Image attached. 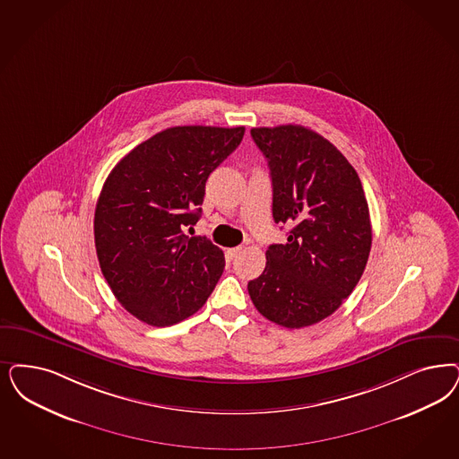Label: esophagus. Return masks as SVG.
<instances>
[{"mask_svg":"<svg viewBox=\"0 0 459 459\" xmlns=\"http://www.w3.org/2000/svg\"><path fill=\"white\" fill-rule=\"evenodd\" d=\"M240 253H242V247H232V249H227V257H229V259H234V257H238Z\"/></svg>","mask_w":459,"mask_h":459,"instance_id":"obj_1","label":"esophagus"}]
</instances>
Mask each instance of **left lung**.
<instances>
[{
    "label": "left lung",
    "mask_w": 459,
    "mask_h": 459,
    "mask_svg": "<svg viewBox=\"0 0 459 459\" xmlns=\"http://www.w3.org/2000/svg\"><path fill=\"white\" fill-rule=\"evenodd\" d=\"M251 135L268 159L273 219L290 232L269 246L247 290L271 322L308 327L333 316L363 276L371 249L363 185L337 147L307 126H259Z\"/></svg>",
    "instance_id": "left-lung-1"
}]
</instances>
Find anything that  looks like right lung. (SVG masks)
<instances>
[{"instance_id": "1", "label": "right lung", "mask_w": 459, "mask_h": 459, "mask_svg": "<svg viewBox=\"0 0 459 459\" xmlns=\"http://www.w3.org/2000/svg\"><path fill=\"white\" fill-rule=\"evenodd\" d=\"M246 128L171 126L139 143L108 174L95 210L100 268L113 295L149 325H173L198 312L223 273L221 247L188 238L210 173Z\"/></svg>"}]
</instances>
